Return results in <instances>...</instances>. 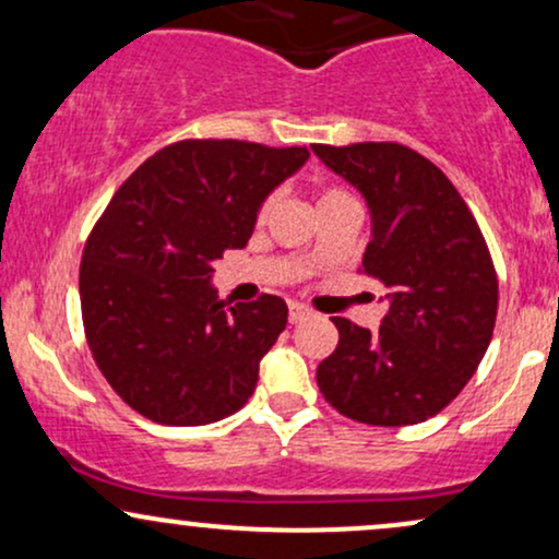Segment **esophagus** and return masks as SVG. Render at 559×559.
<instances>
[{"label":"esophagus","mask_w":559,"mask_h":559,"mask_svg":"<svg viewBox=\"0 0 559 559\" xmlns=\"http://www.w3.org/2000/svg\"><path fill=\"white\" fill-rule=\"evenodd\" d=\"M307 316H310V310H307L305 305H299V301H288V320H292V323H301Z\"/></svg>","instance_id":"esophagus-1"}]
</instances>
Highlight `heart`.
<instances>
[{
    "label": "heart",
    "instance_id": "obj_1",
    "mask_svg": "<svg viewBox=\"0 0 559 559\" xmlns=\"http://www.w3.org/2000/svg\"><path fill=\"white\" fill-rule=\"evenodd\" d=\"M342 199H352V197H349V194H344V191H338V189H325L323 194H320V202H318V207H323V204L342 202ZM271 204H273V199H267V202L262 204V210H260V217H265V215H267V210H271Z\"/></svg>",
    "mask_w": 559,
    "mask_h": 559
}]
</instances>
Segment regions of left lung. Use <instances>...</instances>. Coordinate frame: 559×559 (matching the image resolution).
Returning <instances> with one entry per match:
<instances>
[{"instance_id": "1", "label": "left lung", "mask_w": 559, "mask_h": 559, "mask_svg": "<svg viewBox=\"0 0 559 559\" xmlns=\"http://www.w3.org/2000/svg\"><path fill=\"white\" fill-rule=\"evenodd\" d=\"M370 213L365 273L389 288L381 329L333 318L318 365L325 402L368 426L433 418L476 373L497 320V273L476 217L431 159L391 141L312 144Z\"/></svg>"}]
</instances>
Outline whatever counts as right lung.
I'll use <instances>...</instances> for the list:
<instances>
[{
    "label": "right lung",
    "mask_w": 559,
    "mask_h": 559,
    "mask_svg": "<svg viewBox=\"0 0 559 559\" xmlns=\"http://www.w3.org/2000/svg\"><path fill=\"white\" fill-rule=\"evenodd\" d=\"M307 159L305 146L178 141L115 191L79 288L94 360L128 407L204 426L247 404L288 307L273 294L226 307L213 262L247 247L265 199Z\"/></svg>",
    "instance_id": "obj_1"
}]
</instances>
